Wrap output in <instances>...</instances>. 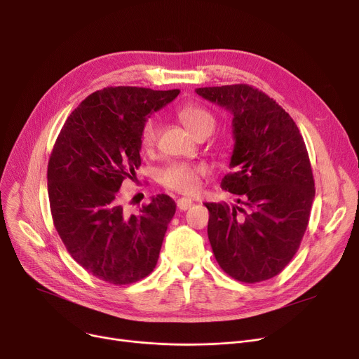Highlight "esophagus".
Masks as SVG:
<instances>
[{
	"mask_svg": "<svg viewBox=\"0 0 359 359\" xmlns=\"http://www.w3.org/2000/svg\"><path fill=\"white\" fill-rule=\"evenodd\" d=\"M192 205H194V202H192V199H189V198H180V199H177V208H179L180 211L189 210Z\"/></svg>",
	"mask_w": 359,
	"mask_h": 359,
	"instance_id": "obj_1",
	"label": "esophagus"
}]
</instances>
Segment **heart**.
I'll list each match as a JSON object with an SVG mask.
<instances>
[{"mask_svg":"<svg viewBox=\"0 0 359 359\" xmlns=\"http://www.w3.org/2000/svg\"><path fill=\"white\" fill-rule=\"evenodd\" d=\"M177 116L182 123L187 128L194 137L201 134L202 130L214 129L215 121L208 110L203 107L187 104L177 110ZM160 132V122L156 118H149L144 122L141 128L140 144L144 151L153 149ZM206 168L202 164H189V163H173L164 167L160 175V183L170 191H175L184 195H194L198 192L201 186V179L205 176Z\"/></svg>","mask_w":359,"mask_h":359,"instance_id":"b5f03b06","label":"heart"}]
</instances>
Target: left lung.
I'll use <instances>...</instances> for the list:
<instances>
[{
  "instance_id": "1",
  "label": "left lung",
  "mask_w": 359,
  "mask_h": 359,
  "mask_svg": "<svg viewBox=\"0 0 359 359\" xmlns=\"http://www.w3.org/2000/svg\"><path fill=\"white\" fill-rule=\"evenodd\" d=\"M196 93L233 115L231 172L221 187L243 205L205 203L214 256L240 282L271 279L297 253L310 219L316 189L304 140L288 113L253 86Z\"/></svg>"
}]
</instances>
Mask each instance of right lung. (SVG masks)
Masks as SVG:
<instances>
[{"label": "right lung", "instance_id": "add662e5", "mask_svg": "<svg viewBox=\"0 0 359 359\" xmlns=\"http://www.w3.org/2000/svg\"><path fill=\"white\" fill-rule=\"evenodd\" d=\"M180 90L106 87L64 123L48 163L53 225L71 257L88 273L128 285L154 271L175 201L157 195L138 214L121 205L123 180L141 165V128Z\"/></svg>", "mask_w": 359, "mask_h": 359}]
</instances>
